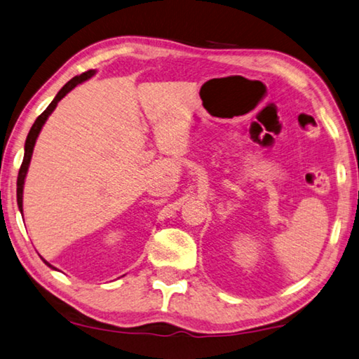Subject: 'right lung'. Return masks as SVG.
I'll list each match as a JSON object with an SVG mask.
<instances>
[{
	"label": "right lung",
	"mask_w": 359,
	"mask_h": 359,
	"mask_svg": "<svg viewBox=\"0 0 359 359\" xmlns=\"http://www.w3.org/2000/svg\"><path fill=\"white\" fill-rule=\"evenodd\" d=\"M91 75H94V71H86L83 74L77 75V77H74L67 81V83L61 88L60 93L56 94V97L52 100V104H50L46 110H43L39 116H37V119L34 121V124L31 126L29 129V134L27 137V142H25V156H23V162H22V167L20 170H18V178H17V203H18V210H20L23 212V184H25V176H27V172H28V165H29V161H31V156H33V149H34V143H36V138L37 135H39V132L42 129L43 123L47 121V118L50 116V113H52L55 110L56 104L60 102V100L66 96V94L72 90V88L77 86L79 83H81V81H85L91 77ZM43 260V259H42ZM46 262V260H43ZM47 263V262H46ZM48 265V263H47ZM50 268H53L52 265H48Z\"/></svg>",
	"instance_id": "right-lung-1"
}]
</instances>
